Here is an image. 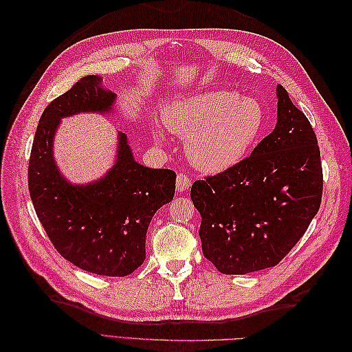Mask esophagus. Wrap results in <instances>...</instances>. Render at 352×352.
Segmentation results:
<instances>
[{
    "label": "esophagus",
    "instance_id": "34e87169",
    "mask_svg": "<svg viewBox=\"0 0 352 352\" xmlns=\"http://www.w3.org/2000/svg\"><path fill=\"white\" fill-rule=\"evenodd\" d=\"M190 186H192V182H190V178L188 175H184V174L177 175V190L178 192L189 190Z\"/></svg>",
    "mask_w": 352,
    "mask_h": 352
}]
</instances>
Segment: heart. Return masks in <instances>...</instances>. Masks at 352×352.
Instances as JSON below:
<instances>
[{
    "label": "heart",
    "mask_w": 352,
    "mask_h": 352,
    "mask_svg": "<svg viewBox=\"0 0 352 352\" xmlns=\"http://www.w3.org/2000/svg\"><path fill=\"white\" fill-rule=\"evenodd\" d=\"M164 125L186 139V154L197 169L216 174L241 162L263 129L257 101L227 89L177 98L163 109ZM163 140L162 131H155Z\"/></svg>",
    "instance_id": "heart-1"
}]
</instances>
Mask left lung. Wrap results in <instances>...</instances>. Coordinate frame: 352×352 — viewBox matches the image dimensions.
Listing matches in <instances>:
<instances>
[{
	"label": "left lung",
	"instance_id": "left-lung-1",
	"mask_svg": "<svg viewBox=\"0 0 352 352\" xmlns=\"http://www.w3.org/2000/svg\"><path fill=\"white\" fill-rule=\"evenodd\" d=\"M276 98L275 129L251 155L192 184L203 254L222 274L278 265L304 236L322 199L316 134L281 85Z\"/></svg>",
	"mask_w": 352,
	"mask_h": 352
}]
</instances>
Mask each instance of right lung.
Returning a JSON list of instances; mask_svg holds the SVG:
<instances>
[{
	"label": "right lung",
	"instance_id": "1",
	"mask_svg": "<svg viewBox=\"0 0 352 352\" xmlns=\"http://www.w3.org/2000/svg\"><path fill=\"white\" fill-rule=\"evenodd\" d=\"M98 76L78 80L51 101L36 129L28 190L37 218L60 256L96 275L125 276L145 260L146 230L154 213L174 198L175 172L134 160L126 134L118 131L115 164L100 180L72 184L52 153L62 118L113 113L116 94Z\"/></svg>",
	"mask_w": 352,
	"mask_h": 352
}]
</instances>
